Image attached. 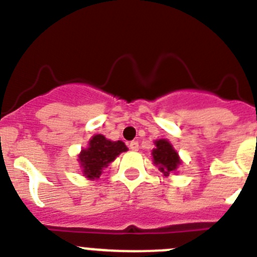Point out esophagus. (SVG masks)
Instances as JSON below:
<instances>
[{
  "instance_id": "obj_1",
  "label": "esophagus",
  "mask_w": 257,
  "mask_h": 257,
  "mask_svg": "<svg viewBox=\"0 0 257 257\" xmlns=\"http://www.w3.org/2000/svg\"><path fill=\"white\" fill-rule=\"evenodd\" d=\"M128 147H130L131 151H134V152L139 151V143H138V142H131Z\"/></svg>"
}]
</instances>
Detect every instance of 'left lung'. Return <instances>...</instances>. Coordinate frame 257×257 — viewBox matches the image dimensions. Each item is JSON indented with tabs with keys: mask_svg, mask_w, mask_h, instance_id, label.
<instances>
[{
	"mask_svg": "<svg viewBox=\"0 0 257 257\" xmlns=\"http://www.w3.org/2000/svg\"><path fill=\"white\" fill-rule=\"evenodd\" d=\"M152 161L165 176L171 172H176L183 161L179 153L175 151L171 143L167 139L154 140V148L152 151Z\"/></svg>",
	"mask_w": 257,
	"mask_h": 257,
	"instance_id": "obj_1",
	"label": "left lung"
}]
</instances>
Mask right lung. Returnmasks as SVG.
Returning <instances> with one entry per match:
<instances>
[{
	"mask_svg": "<svg viewBox=\"0 0 257 257\" xmlns=\"http://www.w3.org/2000/svg\"><path fill=\"white\" fill-rule=\"evenodd\" d=\"M123 152H127V147L123 142H113L106 139L101 134H96L88 140L87 148L81 149L77 161L83 176L88 180H95L100 178L103 170Z\"/></svg>",
	"mask_w": 257,
	"mask_h": 257,
	"instance_id": "add662e5",
	"label": "right lung"
}]
</instances>
